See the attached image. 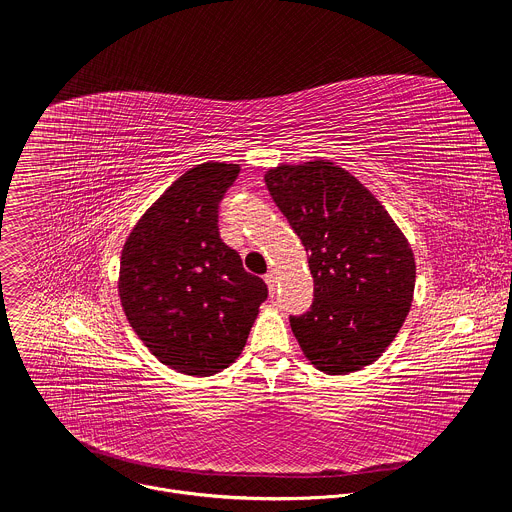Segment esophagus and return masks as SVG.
<instances>
[{"instance_id": "1", "label": "esophagus", "mask_w": 512, "mask_h": 512, "mask_svg": "<svg viewBox=\"0 0 512 512\" xmlns=\"http://www.w3.org/2000/svg\"><path fill=\"white\" fill-rule=\"evenodd\" d=\"M265 283H267V287H269V294L275 296V275H273V273H267V275H265Z\"/></svg>"}]
</instances>
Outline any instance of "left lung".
Wrapping results in <instances>:
<instances>
[{"mask_svg":"<svg viewBox=\"0 0 512 512\" xmlns=\"http://www.w3.org/2000/svg\"><path fill=\"white\" fill-rule=\"evenodd\" d=\"M267 190L308 253L314 302L289 316L306 358L328 375L375 362L401 330L413 300V251L385 206L350 172L326 160L281 164Z\"/></svg>","mask_w":512,"mask_h":512,"instance_id":"left-lung-1","label":"left lung"}]
</instances>
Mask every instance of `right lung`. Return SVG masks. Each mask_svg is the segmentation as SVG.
I'll return each mask as SVG.
<instances>
[{
	"label": "right lung",
	"mask_w": 512,
	"mask_h": 512,
	"mask_svg": "<svg viewBox=\"0 0 512 512\" xmlns=\"http://www.w3.org/2000/svg\"><path fill=\"white\" fill-rule=\"evenodd\" d=\"M239 170L206 162L182 174L121 251L119 298L131 328L158 360L192 377L229 367L267 300L265 281L218 235V204Z\"/></svg>",
	"instance_id": "1"
}]
</instances>
